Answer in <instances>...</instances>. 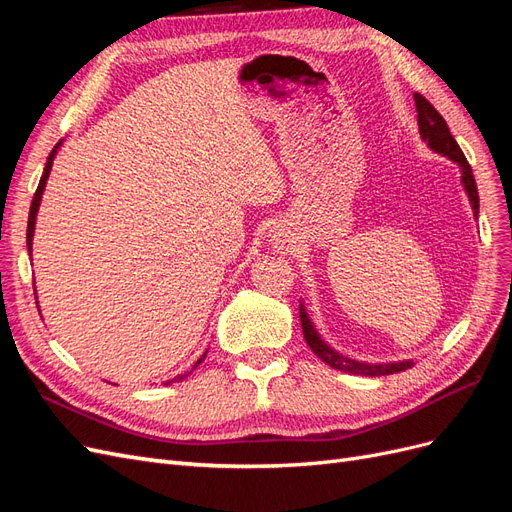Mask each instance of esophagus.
<instances>
[{"label": "esophagus", "instance_id": "34e87169", "mask_svg": "<svg viewBox=\"0 0 512 512\" xmlns=\"http://www.w3.org/2000/svg\"><path fill=\"white\" fill-rule=\"evenodd\" d=\"M273 241H275V245L277 247H280V250H288V241H286V235H284V232H277V235L273 237Z\"/></svg>", "mask_w": 512, "mask_h": 512}]
</instances>
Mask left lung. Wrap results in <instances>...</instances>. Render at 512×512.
Returning <instances> with one entry per match:
<instances>
[{
    "label": "left lung",
    "mask_w": 512,
    "mask_h": 512,
    "mask_svg": "<svg viewBox=\"0 0 512 512\" xmlns=\"http://www.w3.org/2000/svg\"><path fill=\"white\" fill-rule=\"evenodd\" d=\"M414 104H416V117H418V132H421L423 141L433 151H438V153H442V156L451 158L453 162L459 164L461 183H463V188H466V192L470 196V203H472V209H474V215H476L478 213V190H476V181H474V175H472V166L468 164L466 156H463V151L457 145L451 130H448L444 117L436 111V108H433V104L427 98H423L421 94H414ZM299 314H301V329H303L307 346L314 350L318 359H322L333 369L348 371V374H359V376H389V374H397V371L410 369L414 365L412 361L384 363V365H369V363L352 361V359H348V356H342V354L335 352L333 348H329L327 344L322 342L320 335L314 329V324L309 322V316H307L303 305H299Z\"/></svg>",
    "instance_id": "obj_1"
}]
</instances>
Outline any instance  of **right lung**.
I'll list each match as a JSON object with an SVG mask.
<instances>
[{"label":"right lung","instance_id":"1","mask_svg":"<svg viewBox=\"0 0 512 512\" xmlns=\"http://www.w3.org/2000/svg\"><path fill=\"white\" fill-rule=\"evenodd\" d=\"M57 147H59V143H57ZM57 147L51 151V156H49V160H46V166H44V173H42V177H40V183H38V190H36V194H34V200H32V207H29V220H27V250H29V256H32V239H34V226H36V213H38V207H40V198H42V192H44V185H46V179H49V173H51V166H53V158H55V151H57ZM205 356H207V352L200 356V359L194 363V367L192 369H196L200 363L205 361ZM185 376L188 374H183V376H177L175 380H183ZM173 380V382H175ZM166 384H170V380L166 382Z\"/></svg>","mask_w":512,"mask_h":512}]
</instances>
